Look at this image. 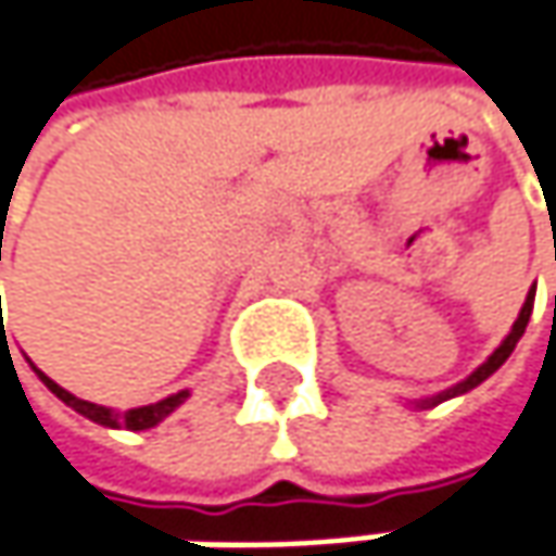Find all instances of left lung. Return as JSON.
<instances>
[{
  "mask_svg": "<svg viewBox=\"0 0 556 556\" xmlns=\"http://www.w3.org/2000/svg\"><path fill=\"white\" fill-rule=\"evenodd\" d=\"M532 305H535V289L529 292V299H526V305H522V311H519V317H516V324H513V330H509V337H506L504 343L494 349V355L478 368V371H472V375L466 377L463 383H456L453 390H446V393H441V396H434V400H425L421 406H438V403H443V400H450V396H459V393H469L472 387H478L481 380H488V377L494 375L501 365H504L506 358H509V352L516 349V343H519V337L526 333V324H529V317H532Z\"/></svg>",
  "mask_w": 556,
  "mask_h": 556,
  "instance_id": "8db88e82",
  "label": "left lung"
}]
</instances>
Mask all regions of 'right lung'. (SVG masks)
Returning <instances> with one entry per match:
<instances>
[{
	"label": "right lung",
	"mask_w": 556,
	"mask_h": 556,
	"mask_svg": "<svg viewBox=\"0 0 556 556\" xmlns=\"http://www.w3.org/2000/svg\"><path fill=\"white\" fill-rule=\"evenodd\" d=\"M9 345V343H5ZM40 380L50 387L52 393L65 403V406H72L75 412H81L87 415L90 421H100V425H110V428H128V431H144V428H153V425H160L169 412H176V408L185 403V396H188V390H181L176 396H166V400H160V403H153V406H141V408H128V412H122V415H113L106 406H93V403H87V400H78V396H72L68 390H62L55 380L43 375V371H37Z\"/></svg>",
	"instance_id": "right-lung-1"
}]
</instances>
